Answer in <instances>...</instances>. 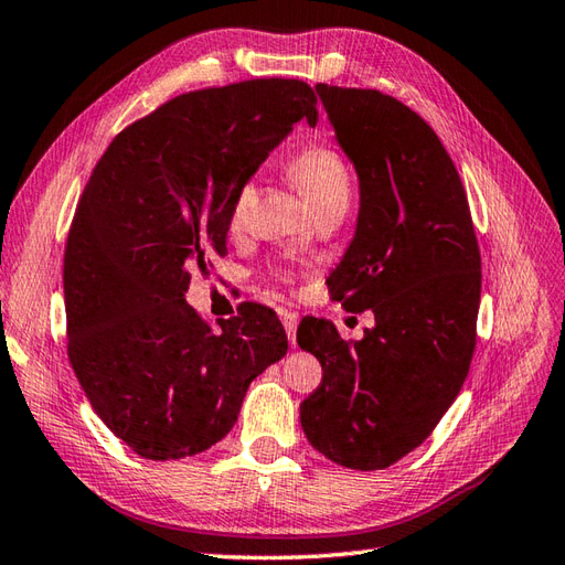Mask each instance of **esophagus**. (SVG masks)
Listing matches in <instances>:
<instances>
[{"instance_id": "1", "label": "esophagus", "mask_w": 565, "mask_h": 565, "mask_svg": "<svg viewBox=\"0 0 565 565\" xmlns=\"http://www.w3.org/2000/svg\"><path fill=\"white\" fill-rule=\"evenodd\" d=\"M280 319H282L285 330H287V338H290V342L295 345V342H297V323H299V316L292 313V311H280Z\"/></svg>"}]
</instances>
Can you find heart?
I'll return each mask as SVG.
<instances>
[{
    "label": "heart",
    "mask_w": 565,
    "mask_h": 565,
    "mask_svg": "<svg viewBox=\"0 0 565 565\" xmlns=\"http://www.w3.org/2000/svg\"><path fill=\"white\" fill-rule=\"evenodd\" d=\"M287 174L307 201L313 205V211L319 213L330 205H348L352 179L348 162L342 160L338 150L330 146H309L287 162ZM258 201V184L256 179H246L235 191L230 203V227L239 230L246 223L256 209Z\"/></svg>",
    "instance_id": "1"
}]
</instances>
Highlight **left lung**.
<instances>
[{
  "label": "left lung",
  "mask_w": 565,
  "mask_h": 565,
  "mask_svg": "<svg viewBox=\"0 0 565 565\" xmlns=\"http://www.w3.org/2000/svg\"><path fill=\"white\" fill-rule=\"evenodd\" d=\"M360 179L354 237L328 287L374 328L345 342L301 321L323 379L299 405L309 444L350 470L415 450L456 401L477 342L481 258L460 174L434 129L381 90L316 86Z\"/></svg>",
  "instance_id": "8db88e82"
}]
</instances>
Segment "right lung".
I'll return each instance as SVG.
<instances>
[{
    "instance_id": "obj_1",
    "label": "right lung",
    "mask_w": 565,
    "mask_h": 565,
    "mask_svg": "<svg viewBox=\"0 0 565 565\" xmlns=\"http://www.w3.org/2000/svg\"><path fill=\"white\" fill-rule=\"evenodd\" d=\"M299 119L295 78L177 95L115 136L64 252L68 362L109 431L148 460L209 450L249 383L287 352L275 311L244 305L213 330L186 305L191 268L227 254L230 203Z\"/></svg>"
}]
</instances>
